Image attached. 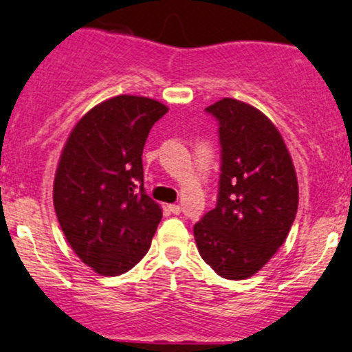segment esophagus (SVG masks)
<instances>
[{"mask_svg":"<svg viewBox=\"0 0 352 352\" xmlns=\"http://www.w3.org/2000/svg\"><path fill=\"white\" fill-rule=\"evenodd\" d=\"M168 209H170L172 214H180V211H182L180 204H168Z\"/></svg>","mask_w":352,"mask_h":352,"instance_id":"obj_1","label":"esophagus"}]
</instances>
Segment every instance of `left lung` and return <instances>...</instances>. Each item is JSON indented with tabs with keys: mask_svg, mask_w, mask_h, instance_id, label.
Here are the masks:
<instances>
[{
	"mask_svg": "<svg viewBox=\"0 0 352 352\" xmlns=\"http://www.w3.org/2000/svg\"><path fill=\"white\" fill-rule=\"evenodd\" d=\"M219 123L216 208L193 228L199 255L226 279H247L286 242L299 186L281 133L260 110L230 97L206 107Z\"/></svg>",
	"mask_w": 352,
	"mask_h": 352,
	"instance_id": "obj_1",
	"label": "left lung"
}]
</instances>
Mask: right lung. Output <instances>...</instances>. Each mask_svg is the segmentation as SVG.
<instances>
[{
	"label": "right lung",
	"mask_w": 352,
	"mask_h": 352,
	"mask_svg": "<svg viewBox=\"0 0 352 352\" xmlns=\"http://www.w3.org/2000/svg\"><path fill=\"white\" fill-rule=\"evenodd\" d=\"M167 110L149 97L107 99L79 120L61 151L53 182L58 222L82 263L102 276L131 270L161 222V206L144 191L141 155Z\"/></svg>",
	"instance_id": "obj_1"
}]
</instances>
